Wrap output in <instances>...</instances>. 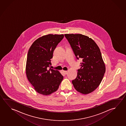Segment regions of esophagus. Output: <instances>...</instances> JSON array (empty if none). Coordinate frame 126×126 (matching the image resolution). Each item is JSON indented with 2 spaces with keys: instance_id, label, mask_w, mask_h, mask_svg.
Here are the masks:
<instances>
[{
  "instance_id": "obj_1",
  "label": "esophagus",
  "mask_w": 126,
  "mask_h": 126,
  "mask_svg": "<svg viewBox=\"0 0 126 126\" xmlns=\"http://www.w3.org/2000/svg\"><path fill=\"white\" fill-rule=\"evenodd\" d=\"M63 72H64V74H65V75H66L67 73H68V71H63Z\"/></svg>"
}]
</instances>
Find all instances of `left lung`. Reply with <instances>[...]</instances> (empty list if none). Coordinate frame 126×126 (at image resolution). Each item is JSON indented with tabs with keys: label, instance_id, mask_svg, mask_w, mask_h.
<instances>
[{
	"label": "left lung",
	"instance_id": "8db88e82",
	"mask_svg": "<svg viewBox=\"0 0 126 126\" xmlns=\"http://www.w3.org/2000/svg\"><path fill=\"white\" fill-rule=\"evenodd\" d=\"M68 40L77 59L81 58V68L72 82L76 90L83 94H89L100 84L105 72L99 48L94 40L80 34H66Z\"/></svg>",
	"mask_w": 126,
	"mask_h": 126
}]
</instances>
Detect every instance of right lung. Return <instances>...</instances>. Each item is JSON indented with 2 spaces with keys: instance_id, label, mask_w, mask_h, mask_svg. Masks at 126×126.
<instances>
[{
  "instance_id": "obj_1",
  "label": "right lung",
  "mask_w": 126,
  "mask_h": 126,
  "mask_svg": "<svg viewBox=\"0 0 126 126\" xmlns=\"http://www.w3.org/2000/svg\"><path fill=\"white\" fill-rule=\"evenodd\" d=\"M64 35L48 34L39 38L31 46L28 52L26 73L28 80L39 94L49 95L59 88L63 77L60 71L47 69L50 59L58 44Z\"/></svg>"
}]
</instances>
